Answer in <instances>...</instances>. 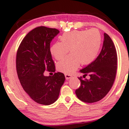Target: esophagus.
<instances>
[{
    "label": "esophagus",
    "instance_id": "obj_1",
    "mask_svg": "<svg viewBox=\"0 0 129 129\" xmlns=\"http://www.w3.org/2000/svg\"><path fill=\"white\" fill-rule=\"evenodd\" d=\"M65 76H66V79H70V78L72 77V75H70V74H65Z\"/></svg>",
    "mask_w": 129,
    "mask_h": 129
}]
</instances>
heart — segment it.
<instances>
[{
	"mask_svg": "<svg viewBox=\"0 0 129 129\" xmlns=\"http://www.w3.org/2000/svg\"><path fill=\"white\" fill-rule=\"evenodd\" d=\"M61 42L50 47V53L56 60H60L69 52L71 54L57 63V69L65 73H71L82 65L89 64L95 59L102 44L101 34L98 29L75 30L63 33Z\"/></svg>",
	"mask_w": 129,
	"mask_h": 129,
	"instance_id": "1",
	"label": "heart"
}]
</instances>
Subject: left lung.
<instances>
[{
    "instance_id": "1",
    "label": "left lung",
    "mask_w": 129,
    "mask_h": 129,
    "mask_svg": "<svg viewBox=\"0 0 129 129\" xmlns=\"http://www.w3.org/2000/svg\"><path fill=\"white\" fill-rule=\"evenodd\" d=\"M103 48L94 61L80 72L83 78L89 75L90 79L79 78L81 86L75 93L78 98L84 103L99 101L110 91L113 85L117 69V53L115 45L107 34L104 33Z\"/></svg>"
}]
</instances>
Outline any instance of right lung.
Masks as SVG:
<instances>
[{"label": "right lung", "mask_w": 129, "mask_h": 129, "mask_svg": "<svg viewBox=\"0 0 129 129\" xmlns=\"http://www.w3.org/2000/svg\"><path fill=\"white\" fill-rule=\"evenodd\" d=\"M59 33L56 28L39 26L29 31L19 45L16 70L23 90L37 103L50 105L57 101L64 83L63 73L44 76L45 70L55 72L50 53V43Z\"/></svg>", "instance_id": "right-lung-1"}]
</instances>
